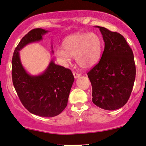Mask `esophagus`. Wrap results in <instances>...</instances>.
I'll list each match as a JSON object with an SVG mask.
<instances>
[{"label": "esophagus", "instance_id": "esophagus-1", "mask_svg": "<svg viewBox=\"0 0 146 146\" xmlns=\"http://www.w3.org/2000/svg\"><path fill=\"white\" fill-rule=\"evenodd\" d=\"M73 75H74V76L75 78H77L79 77L80 76H81V74L76 72H73Z\"/></svg>", "mask_w": 146, "mask_h": 146}]
</instances>
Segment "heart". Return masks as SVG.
Segmentation results:
<instances>
[{"label":"heart","mask_w":146,"mask_h":146,"mask_svg":"<svg viewBox=\"0 0 146 146\" xmlns=\"http://www.w3.org/2000/svg\"><path fill=\"white\" fill-rule=\"evenodd\" d=\"M104 40L95 32H78L68 36L63 42V49L55 52L57 60L63 65L71 62L75 57L76 63L82 68H90L99 62L102 54Z\"/></svg>","instance_id":"heart-1"}]
</instances>
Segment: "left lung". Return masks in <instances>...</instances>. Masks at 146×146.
<instances>
[{"instance_id": "left-lung-1", "label": "left lung", "mask_w": 146, "mask_h": 146, "mask_svg": "<svg viewBox=\"0 0 146 146\" xmlns=\"http://www.w3.org/2000/svg\"><path fill=\"white\" fill-rule=\"evenodd\" d=\"M105 47L99 63L88 73L92 88V102L107 110L122 108L128 101L136 76L132 49L121 34L96 26Z\"/></svg>"}]
</instances>
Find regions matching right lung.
<instances>
[{
  "label": "right lung",
  "instance_id": "add662e5",
  "mask_svg": "<svg viewBox=\"0 0 146 146\" xmlns=\"http://www.w3.org/2000/svg\"><path fill=\"white\" fill-rule=\"evenodd\" d=\"M47 32L49 31L41 28L34 29L21 39L12 57L11 75L14 88L24 107L36 115L53 117L60 114L68 105L74 81L72 72L55 64L52 59L42 74L30 75L23 66L19 54L25 45L40 41Z\"/></svg>",
  "mask_w": 146,
  "mask_h": 146
}]
</instances>
